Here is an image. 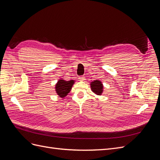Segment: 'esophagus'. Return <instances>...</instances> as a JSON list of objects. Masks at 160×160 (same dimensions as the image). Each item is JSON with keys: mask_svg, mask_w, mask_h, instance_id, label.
<instances>
[{"mask_svg": "<svg viewBox=\"0 0 160 160\" xmlns=\"http://www.w3.org/2000/svg\"><path fill=\"white\" fill-rule=\"evenodd\" d=\"M79 80L80 81H84L85 79V77H83V76H81V77H79Z\"/></svg>", "mask_w": 160, "mask_h": 160, "instance_id": "34e87169", "label": "esophagus"}]
</instances>
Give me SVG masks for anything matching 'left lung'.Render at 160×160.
Returning a JSON list of instances; mask_svg holds the SVG:
<instances>
[{
    "label": "left lung",
    "mask_w": 160,
    "mask_h": 160,
    "mask_svg": "<svg viewBox=\"0 0 160 160\" xmlns=\"http://www.w3.org/2000/svg\"><path fill=\"white\" fill-rule=\"evenodd\" d=\"M90 87L91 91L98 95H101L103 92V85L99 80H95L91 82Z\"/></svg>",
    "instance_id": "obj_1"
}]
</instances>
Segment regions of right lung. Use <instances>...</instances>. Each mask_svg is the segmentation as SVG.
I'll return each instance as SVG.
<instances>
[{
    "label": "right lung",
    "mask_w": 160,
    "mask_h": 160,
    "mask_svg": "<svg viewBox=\"0 0 160 160\" xmlns=\"http://www.w3.org/2000/svg\"><path fill=\"white\" fill-rule=\"evenodd\" d=\"M75 82V80L65 81L62 79H59L55 87L56 93L61 98L64 99L71 91Z\"/></svg>",
    "instance_id": "1"
}]
</instances>
